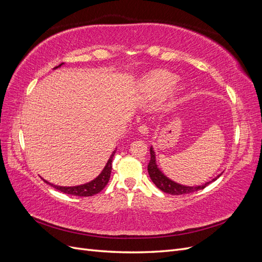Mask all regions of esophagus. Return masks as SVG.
Masks as SVG:
<instances>
[{"mask_svg":"<svg viewBox=\"0 0 262 262\" xmlns=\"http://www.w3.org/2000/svg\"><path fill=\"white\" fill-rule=\"evenodd\" d=\"M138 130H139V132L141 134H143V136H146V134L148 133V128H147L145 124H141L139 128H138Z\"/></svg>","mask_w":262,"mask_h":262,"instance_id":"34e87169","label":"esophagus"}]
</instances>
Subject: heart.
I'll list each match as a JSON object with an SVG mask.
<instances>
[{
    "label": "heart",
    "mask_w": 262,
    "mask_h": 262,
    "mask_svg": "<svg viewBox=\"0 0 262 262\" xmlns=\"http://www.w3.org/2000/svg\"><path fill=\"white\" fill-rule=\"evenodd\" d=\"M177 75L167 70H156L144 80L145 92L150 98H160L168 92V97L175 99L182 92V86L175 84Z\"/></svg>",
    "instance_id": "1"
}]
</instances>
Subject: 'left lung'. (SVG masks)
<instances>
[{
  "instance_id": "obj_1",
  "label": "left lung",
  "mask_w": 262,
  "mask_h": 262,
  "mask_svg": "<svg viewBox=\"0 0 262 262\" xmlns=\"http://www.w3.org/2000/svg\"><path fill=\"white\" fill-rule=\"evenodd\" d=\"M149 153H150V160L149 163L147 165V170H148V175L152 179V181L155 184V186L161 189L162 191L169 193V194H185V193H191L194 191H198V190L204 189L208 185H210L211 182L215 181L222 173L217 175L215 178H213L212 180L205 182V184L201 185V186H185V185H180L178 182L171 180L170 178H168L165 173L158 168V166L156 164V155H155V150L153 148V146H150L149 148Z\"/></svg>"
}]
</instances>
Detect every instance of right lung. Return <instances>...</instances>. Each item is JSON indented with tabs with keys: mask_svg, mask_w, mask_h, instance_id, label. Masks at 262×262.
<instances>
[{
	"mask_svg": "<svg viewBox=\"0 0 262 262\" xmlns=\"http://www.w3.org/2000/svg\"><path fill=\"white\" fill-rule=\"evenodd\" d=\"M64 64V63H61L60 66L55 67V69L60 68L61 66ZM115 153L116 150H114L113 154L110 155L109 160L106 164V166L104 167V169L101 170V172L99 173V175L93 179L92 181L90 182H86V184L84 185H80V186H73V187H62V186H55L53 184H50V182H48L47 180H45L42 178V180L46 182V184L50 185L51 187L55 188L57 190H59V191L61 192H64L67 194H72V195H78V196H91V195H94L96 194L98 192H100L102 189H104L106 187V185L108 184L109 181V178H110V173H112V168H113V158L115 156Z\"/></svg>",
	"mask_w": 262,
	"mask_h": 262,
	"instance_id": "obj_1",
	"label": "right lung"
}]
</instances>
